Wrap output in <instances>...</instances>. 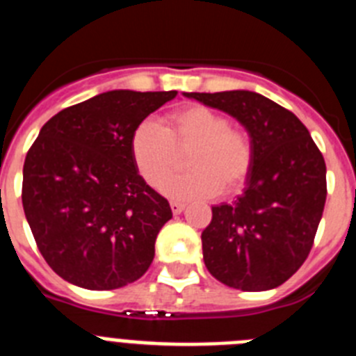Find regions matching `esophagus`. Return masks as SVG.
<instances>
[{"label": "esophagus", "mask_w": 356, "mask_h": 356, "mask_svg": "<svg viewBox=\"0 0 356 356\" xmlns=\"http://www.w3.org/2000/svg\"><path fill=\"white\" fill-rule=\"evenodd\" d=\"M171 210L172 213H181L185 210V203H180V201H171Z\"/></svg>", "instance_id": "34e87169"}]
</instances>
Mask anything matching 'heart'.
Returning <instances> with one entry per match:
<instances>
[{
  "instance_id": "b5f03b06",
  "label": "heart",
  "mask_w": 356,
  "mask_h": 356,
  "mask_svg": "<svg viewBox=\"0 0 356 356\" xmlns=\"http://www.w3.org/2000/svg\"><path fill=\"white\" fill-rule=\"evenodd\" d=\"M131 156L151 185H159L176 162V147H191L185 155L188 171L169 176L160 185L162 193L175 200L210 197L241 187L253 163L250 135L228 127V119L203 105H191L169 115L163 128L153 119L135 127L130 140Z\"/></svg>"
}]
</instances>
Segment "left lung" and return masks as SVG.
Returning <instances> with one entry per match:
<instances>
[{
    "mask_svg": "<svg viewBox=\"0 0 356 356\" xmlns=\"http://www.w3.org/2000/svg\"><path fill=\"white\" fill-rule=\"evenodd\" d=\"M248 131L253 163L234 203L212 207L203 260L216 280L248 292L280 287L307 260L326 201V163L303 122L251 90L185 92Z\"/></svg>",
    "mask_w": 356,
    "mask_h": 356,
    "instance_id": "obj_1",
    "label": "left lung"
}]
</instances>
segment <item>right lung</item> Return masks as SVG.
Instances as JSON below:
<instances>
[{
  "instance_id": "1",
  "label": "right lung",
  "mask_w": 356,
  "mask_h": 356,
  "mask_svg": "<svg viewBox=\"0 0 356 356\" xmlns=\"http://www.w3.org/2000/svg\"><path fill=\"white\" fill-rule=\"evenodd\" d=\"M176 94L108 90L40 128L24 160L23 209L44 260L69 284L112 291L149 269L172 212L139 175L130 140Z\"/></svg>"
}]
</instances>
